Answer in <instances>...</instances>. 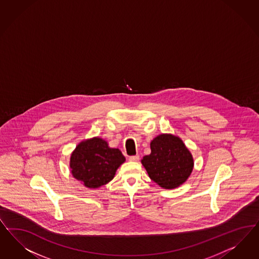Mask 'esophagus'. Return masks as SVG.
Listing matches in <instances>:
<instances>
[{"instance_id":"34e87169","label":"esophagus","mask_w":259,"mask_h":259,"mask_svg":"<svg viewBox=\"0 0 259 259\" xmlns=\"http://www.w3.org/2000/svg\"><path fill=\"white\" fill-rule=\"evenodd\" d=\"M130 161L132 162H137L139 160V155H133V156H130Z\"/></svg>"}]
</instances>
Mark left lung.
Here are the masks:
<instances>
[{
  "label": "left lung",
  "instance_id": "1",
  "mask_svg": "<svg viewBox=\"0 0 259 259\" xmlns=\"http://www.w3.org/2000/svg\"><path fill=\"white\" fill-rule=\"evenodd\" d=\"M150 150L141 162L152 181L167 190L187 181L193 168V158L179 137L160 134L150 142Z\"/></svg>",
  "mask_w": 259,
  "mask_h": 259
}]
</instances>
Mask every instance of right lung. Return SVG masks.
Segmentation results:
<instances>
[{"mask_svg":"<svg viewBox=\"0 0 259 259\" xmlns=\"http://www.w3.org/2000/svg\"><path fill=\"white\" fill-rule=\"evenodd\" d=\"M125 161L119 149L109 148L104 139L93 137L77 145L71 153L69 167L73 177L83 186L97 189L111 181Z\"/></svg>","mask_w":259,"mask_h":259,"instance_id":"right-lung-1","label":"right lung"}]
</instances>
